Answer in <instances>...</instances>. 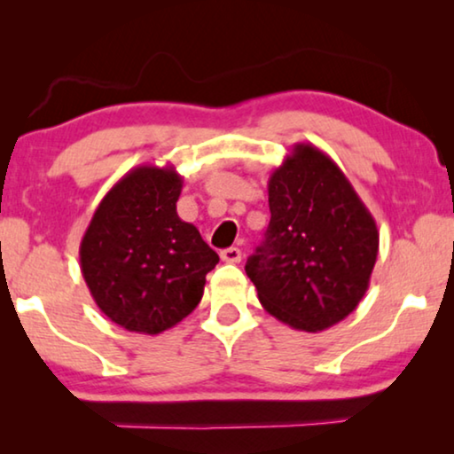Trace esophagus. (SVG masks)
<instances>
[{"instance_id": "34e87169", "label": "esophagus", "mask_w": 454, "mask_h": 454, "mask_svg": "<svg viewBox=\"0 0 454 454\" xmlns=\"http://www.w3.org/2000/svg\"><path fill=\"white\" fill-rule=\"evenodd\" d=\"M220 257H222V261H226V263H240L242 251H240V248H236V247H230V248H224V251L220 253Z\"/></svg>"}]
</instances>
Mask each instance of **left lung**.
Here are the masks:
<instances>
[{
  "label": "left lung",
  "instance_id": "left-lung-1",
  "mask_svg": "<svg viewBox=\"0 0 454 454\" xmlns=\"http://www.w3.org/2000/svg\"><path fill=\"white\" fill-rule=\"evenodd\" d=\"M265 240L245 271L263 309L290 327L318 333L356 310L368 290L379 230L340 166L296 144L271 172Z\"/></svg>",
  "mask_w": 454,
  "mask_h": 454
}]
</instances>
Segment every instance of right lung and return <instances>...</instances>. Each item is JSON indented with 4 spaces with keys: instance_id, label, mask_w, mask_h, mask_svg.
Returning a JSON list of instances; mask_svg holds the SVG:
<instances>
[{
    "instance_id": "right-lung-1",
    "label": "right lung",
    "mask_w": 454,
    "mask_h": 454,
    "mask_svg": "<svg viewBox=\"0 0 454 454\" xmlns=\"http://www.w3.org/2000/svg\"><path fill=\"white\" fill-rule=\"evenodd\" d=\"M183 176L144 164L102 197L80 245V267L94 302L119 327L158 335L195 310L220 257L183 222Z\"/></svg>"
}]
</instances>
